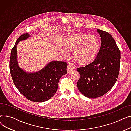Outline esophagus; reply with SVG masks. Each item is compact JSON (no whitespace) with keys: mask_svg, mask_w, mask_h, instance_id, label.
Returning a JSON list of instances; mask_svg holds the SVG:
<instances>
[{"mask_svg":"<svg viewBox=\"0 0 131 131\" xmlns=\"http://www.w3.org/2000/svg\"><path fill=\"white\" fill-rule=\"evenodd\" d=\"M74 69V68L73 66L69 65H68L67 67V72L68 73H69V72H71L72 71H73Z\"/></svg>","mask_w":131,"mask_h":131,"instance_id":"esophagus-1","label":"esophagus"}]
</instances>
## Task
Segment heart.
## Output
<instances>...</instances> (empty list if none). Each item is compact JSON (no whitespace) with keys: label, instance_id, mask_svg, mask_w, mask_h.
<instances>
[{"label":"heart","instance_id":"b5f03b06","mask_svg":"<svg viewBox=\"0 0 131 131\" xmlns=\"http://www.w3.org/2000/svg\"><path fill=\"white\" fill-rule=\"evenodd\" d=\"M64 47L68 51H73V57L78 63L84 65L91 63L97 56L100 41L95 35L77 34L68 38Z\"/></svg>","mask_w":131,"mask_h":131}]
</instances>
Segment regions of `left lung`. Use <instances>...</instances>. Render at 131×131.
I'll return each instance as SVG.
<instances>
[{
	"mask_svg": "<svg viewBox=\"0 0 131 131\" xmlns=\"http://www.w3.org/2000/svg\"><path fill=\"white\" fill-rule=\"evenodd\" d=\"M101 46L95 60L77 68L80 77L77 82L80 92L89 98H97L108 92L118 78L121 52L109 33L97 29Z\"/></svg>",
	"mask_w": 131,
	"mask_h": 131,
	"instance_id": "1",
	"label": "left lung"
}]
</instances>
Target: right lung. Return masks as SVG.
Returning <instances> with one entry per match:
<instances>
[{
  "mask_svg": "<svg viewBox=\"0 0 131 131\" xmlns=\"http://www.w3.org/2000/svg\"><path fill=\"white\" fill-rule=\"evenodd\" d=\"M30 37L29 33L22 34L12 48L10 72L14 84L26 98L33 102H42L50 99L56 93L60 78L67 73V64L64 61H52L38 72L24 71L18 65L17 45Z\"/></svg>",
  "mask_w": 131,
  "mask_h": 131,
  "instance_id": "1",
  "label": "right lung"
}]
</instances>
